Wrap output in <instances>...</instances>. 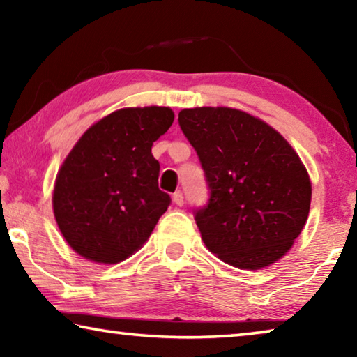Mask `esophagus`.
Instances as JSON below:
<instances>
[{
    "label": "esophagus",
    "instance_id": "esophagus-1",
    "mask_svg": "<svg viewBox=\"0 0 357 357\" xmlns=\"http://www.w3.org/2000/svg\"><path fill=\"white\" fill-rule=\"evenodd\" d=\"M173 202H174V204H178V206H183V204H184V195H183V192H181V190L174 192V193H173Z\"/></svg>",
    "mask_w": 357,
    "mask_h": 357
}]
</instances>
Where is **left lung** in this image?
<instances>
[{
    "mask_svg": "<svg viewBox=\"0 0 357 357\" xmlns=\"http://www.w3.org/2000/svg\"><path fill=\"white\" fill-rule=\"evenodd\" d=\"M209 189L195 222L208 249L239 269H261L291 249L310 211L312 184L279 132L227 107L179 112Z\"/></svg>",
    "mask_w": 357,
    "mask_h": 357,
    "instance_id": "obj_1",
    "label": "left lung"
}]
</instances>
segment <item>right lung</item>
I'll use <instances>...</instances> for the list:
<instances>
[{
  "instance_id": "right-lung-1",
  "label": "right lung",
  "mask_w": 357,
  "mask_h": 357,
  "mask_svg": "<svg viewBox=\"0 0 357 357\" xmlns=\"http://www.w3.org/2000/svg\"><path fill=\"white\" fill-rule=\"evenodd\" d=\"M168 107L121 108L93 124L66 157L53 190L59 231L78 255L114 264L146 243L172 198L151 148L173 124Z\"/></svg>"
}]
</instances>
